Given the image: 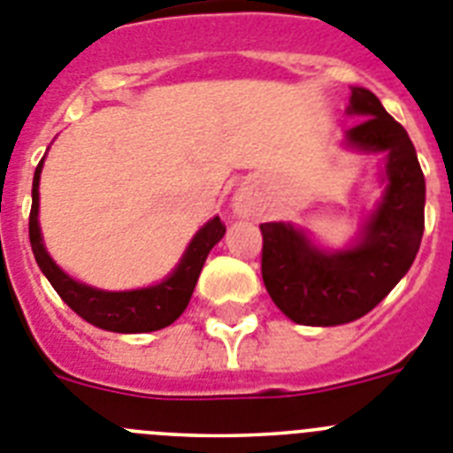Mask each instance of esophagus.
<instances>
[{"mask_svg":"<svg viewBox=\"0 0 453 453\" xmlns=\"http://www.w3.org/2000/svg\"><path fill=\"white\" fill-rule=\"evenodd\" d=\"M255 210V200L249 191H239L237 198H234V211L239 216H249Z\"/></svg>","mask_w":453,"mask_h":453,"instance_id":"obj_1","label":"esophagus"}]
</instances>
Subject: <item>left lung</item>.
Segmentation results:
<instances>
[{"label": "left lung", "instance_id": "1", "mask_svg": "<svg viewBox=\"0 0 453 453\" xmlns=\"http://www.w3.org/2000/svg\"><path fill=\"white\" fill-rule=\"evenodd\" d=\"M349 113L365 120L346 145L388 152L385 191L356 246L319 250L292 223H262V280L271 301L303 326H340L373 310L408 273L424 234L426 184L411 136L372 90L353 88Z\"/></svg>", "mask_w": 453, "mask_h": 453}]
</instances>
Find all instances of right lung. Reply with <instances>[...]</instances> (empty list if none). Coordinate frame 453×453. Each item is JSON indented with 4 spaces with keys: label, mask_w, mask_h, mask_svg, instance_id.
Here are the masks:
<instances>
[{
    "label": "right lung",
    "mask_w": 453,
    "mask_h": 453,
    "mask_svg": "<svg viewBox=\"0 0 453 453\" xmlns=\"http://www.w3.org/2000/svg\"><path fill=\"white\" fill-rule=\"evenodd\" d=\"M42 161L34 173V188H31V214H29V242L38 266L57 289L58 296L70 310L80 314L81 319L111 333H152V330L166 328L180 314L187 310L191 294L196 289L198 275L203 271L204 259L216 243L226 234V226L219 216L210 223H204L198 230L187 253L180 259L178 269L168 275L159 285L132 289V292H104L84 282L73 280L68 273H63L54 259L47 255L42 246L41 226H38V182H41Z\"/></svg>",
    "instance_id": "right-lung-1"
}]
</instances>
